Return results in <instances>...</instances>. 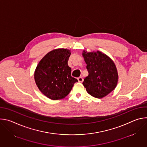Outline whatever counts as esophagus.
Instances as JSON below:
<instances>
[{
  "mask_svg": "<svg viewBox=\"0 0 147 147\" xmlns=\"http://www.w3.org/2000/svg\"><path fill=\"white\" fill-rule=\"evenodd\" d=\"M77 79H78V82H82L83 81V78H82V77H78Z\"/></svg>",
  "mask_w": 147,
  "mask_h": 147,
  "instance_id": "1",
  "label": "esophagus"
}]
</instances>
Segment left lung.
I'll use <instances>...</instances> for the list:
<instances>
[{"mask_svg": "<svg viewBox=\"0 0 147 147\" xmlns=\"http://www.w3.org/2000/svg\"><path fill=\"white\" fill-rule=\"evenodd\" d=\"M82 56L87 64L88 76L82 84L91 96L102 98L116 88L118 74L113 60L101 52H87L84 51Z\"/></svg>", "mask_w": 147, "mask_h": 147, "instance_id": "1", "label": "left lung"}]
</instances>
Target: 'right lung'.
Masks as SVG:
<instances>
[{
    "label": "right lung",
    "mask_w": 147,
    "mask_h": 147,
    "mask_svg": "<svg viewBox=\"0 0 147 147\" xmlns=\"http://www.w3.org/2000/svg\"><path fill=\"white\" fill-rule=\"evenodd\" d=\"M70 51L56 49L48 53L39 62L34 79L40 91L52 100L64 98L78 80L71 77L68 66Z\"/></svg>",
    "instance_id": "add662e5"
}]
</instances>
